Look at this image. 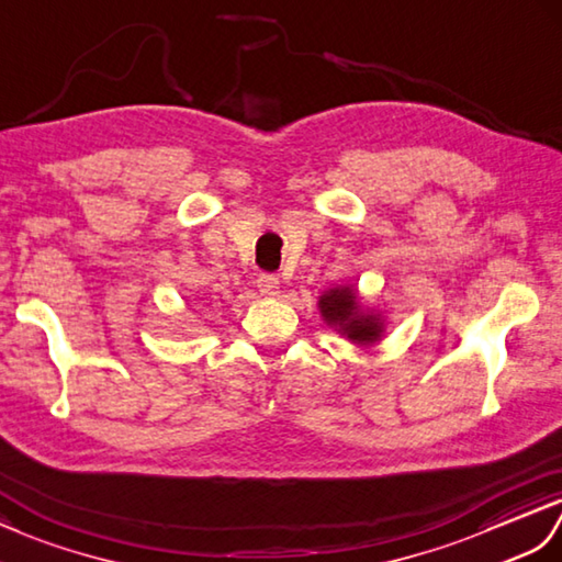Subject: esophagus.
<instances>
[{"label": "esophagus", "instance_id": "34e87169", "mask_svg": "<svg viewBox=\"0 0 562 562\" xmlns=\"http://www.w3.org/2000/svg\"><path fill=\"white\" fill-rule=\"evenodd\" d=\"M279 277L277 273H259L257 279V289L265 295H277L279 293Z\"/></svg>", "mask_w": 562, "mask_h": 562}]
</instances>
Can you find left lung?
Returning <instances> with one entry per match:
<instances>
[{
	"mask_svg": "<svg viewBox=\"0 0 562 562\" xmlns=\"http://www.w3.org/2000/svg\"><path fill=\"white\" fill-rule=\"evenodd\" d=\"M322 317L334 324L348 339L358 344H372L380 339L382 322L380 315H360L353 289H336L319 297Z\"/></svg>",
	"mask_w": 562,
	"mask_h": 562,
	"instance_id": "1",
	"label": "left lung"
}]
</instances>
